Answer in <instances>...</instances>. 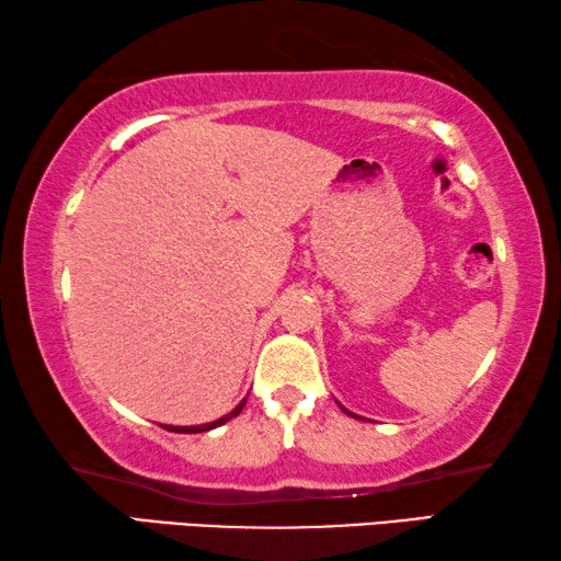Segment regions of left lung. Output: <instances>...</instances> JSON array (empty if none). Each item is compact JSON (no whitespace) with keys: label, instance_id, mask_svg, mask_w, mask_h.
<instances>
[{"label":"left lung","instance_id":"left-lung-1","mask_svg":"<svg viewBox=\"0 0 561 561\" xmlns=\"http://www.w3.org/2000/svg\"><path fill=\"white\" fill-rule=\"evenodd\" d=\"M340 409H342V411H345V414H350V416H355V414H352V411H347L345 407H340Z\"/></svg>","mask_w":561,"mask_h":561}]
</instances>
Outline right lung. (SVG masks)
Wrapping results in <instances>:
<instances>
[{
    "label": "right lung",
    "mask_w": 561,
    "mask_h": 561,
    "mask_svg": "<svg viewBox=\"0 0 561 561\" xmlns=\"http://www.w3.org/2000/svg\"><path fill=\"white\" fill-rule=\"evenodd\" d=\"M243 404H245V399L241 401L239 407H236L231 414H226V416H221V419H216V421H211V424H204V426H164L167 431H174V434H202V431H211V428H216V426H221V424H226V421H231L233 416H239L241 414V409H243Z\"/></svg>",
    "instance_id": "right-lung-1"
}]
</instances>
